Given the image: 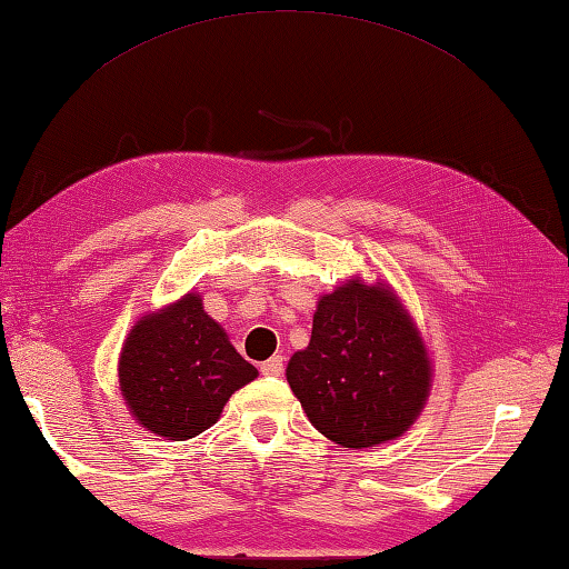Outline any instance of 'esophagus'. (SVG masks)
<instances>
[{"label":"esophagus","instance_id":"34e87169","mask_svg":"<svg viewBox=\"0 0 569 569\" xmlns=\"http://www.w3.org/2000/svg\"><path fill=\"white\" fill-rule=\"evenodd\" d=\"M259 370H262V375H267V377H279V375L284 372V357L282 355L269 357V360L262 362V367H259Z\"/></svg>","mask_w":569,"mask_h":569}]
</instances>
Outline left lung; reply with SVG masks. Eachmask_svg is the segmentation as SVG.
<instances>
[{
  "label": "left lung",
  "mask_w": 569,
  "mask_h": 569,
  "mask_svg": "<svg viewBox=\"0 0 569 569\" xmlns=\"http://www.w3.org/2000/svg\"><path fill=\"white\" fill-rule=\"evenodd\" d=\"M310 422L342 447L400 437L430 392V360L415 325L385 287L350 282L317 305L312 340L287 365Z\"/></svg>",
  "instance_id": "left-lung-1"
}]
</instances>
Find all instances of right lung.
Listing matches in <instances>:
<instances>
[{
    "label": "right lung",
    "instance_id": "1",
    "mask_svg": "<svg viewBox=\"0 0 569 569\" xmlns=\"http://www.w3.org/2000/svg\"><path fill=\"white\" fill-rule=\"evenodd\" d=\"M254 377V367L202 310L199 295L139 320L119 357L129 410L169 440H189L212 427L229 397Z\"/></svg>",
    "mask_w": 569,
    "mask_h": 569
}]
</instances>
